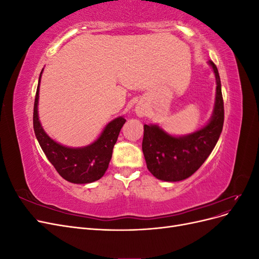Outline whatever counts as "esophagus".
<instances>
[{
  "mask_svg": "<svg viewBox=\"0 0 259 259\" xmlns=\"http://www.w3.org/2000/svg\"><path fill=\"white\" fill-rule=\"evenodd\" d=\"M135 112L138 116H144L146 113H147V108L145 107V105L143 104H138L136 107H135Z\"/></svg>",
  "mask_w": 259,
  "mask_h": 259,
  "instance_id": "obj_1",
  "label": "esophagus"
}]
</instances>
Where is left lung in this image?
<instances>
[{
	"label": "left lung",
	"instance_id": "8db88e82",
	"mask_svg": "<svg viewBox=\"0 0 259 259\" xmlns=\"http://www.w3.org/2000/svg\"><path fill=\"white\" fill-rule=\"evenodd\" d=\"M216 79L213 112L208 122L190 134L171 135L158 124L144 125L143 152L147 168L163 182H180L190 177L215 148L224 125V100L217 67L208 61Z\"/></svg>",
	"mask_w": 259,
	"mask_h": 259
}]
</instances>
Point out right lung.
<instances>
[{
    "instance_id": "right-lung-1",
    "label": "right lung",
    "mask_w": 259,
    "mask_h": 259,
    "mask_svg": "<svg viewBox=\"0 0 259 259\" xmlns=\"http://www.w3.org/2000/svg\"><path fill=\"white\" fill-rule=\"evenodd\" d=\"M42 73L43 69L38 77L33 109V128L38 144L46 158L67 182L83 185L96 182L106 173L113 147L126 120L123 116L115 117L106 125L95 142L88 146L73 148L57 143L48 135L38 119V93Z\"/></svg>"
}]
</instances>
